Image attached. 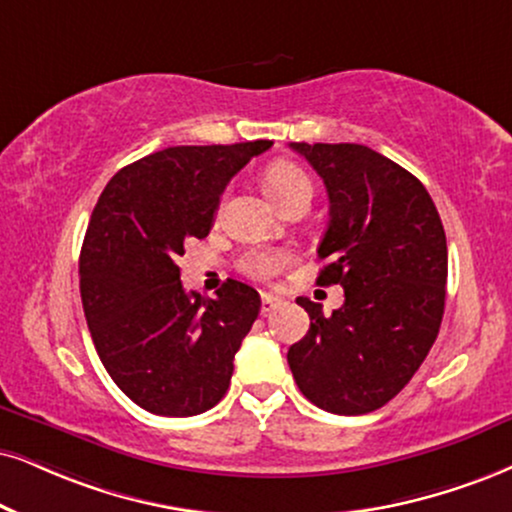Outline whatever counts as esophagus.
I'll return each instance as SVG.
<instances>
[{
	"instance_id": "34e87169",
	"label": "esophagus",
	"mask_w": 512,
	"mask_h": 512,
	"mask_svg": "<svg viewBox=\"0 0 512 512\" xmlns=\"http://www.w3.org/2000/svg\"><path fill=\"white\" fill-rule=\"evenodd\" d=\"M282 301L277 299V296H273V294H263V299H261V313L263 315H268V313H273L277 306H280Z\"/></svg>"
}]
</instances>
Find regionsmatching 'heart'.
<instances>
[{"instance_id":"1","label":"heart","mask_w":512,"mask_h":512,"mask_svg":"<svg viewBox=\"0 0 512 512\" xmlns=\"http://www.w3.org/2000/svg\"><path fill=\"white\" fill-rule=\"evenodd\" d=\"M266 189L280 208L299 197L311 199L313 194L311 178L299 166H294L289 161H277L266 170ZM285 263L287 254H282V251H251L242 261V268L251 277L268 280V277L280 273L285 268Z\"/></svg>"}]
</instances>
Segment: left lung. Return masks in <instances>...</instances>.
Instances as JSON below:
<instances>
[{
  "instance_id": "8db88e82",
  "label": "left lung",
  "mask_w": 512,
  "mask_h": 512,
  "mask_svg": "<svg viewBox=\"0 0 512 512\" xmlns=\"http://www.w3.org/2000/svg\"><path fill=\"white\" fill-rule=\"evenodd\" d=\"M330 197L318 246V285H342L344 304L299 296L311 327L289 346L294 382L327 413L382 408L418 372L439 334L449 251L439 211L422 182L363 144L292 142Z\"/></svg>"
}]
</instances>
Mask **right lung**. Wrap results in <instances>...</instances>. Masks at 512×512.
<instances>
[{"instance_id": "right-lung-1", "label": "right lung", "mask_w": 512, "mask_h": 512, "mask_svg": "<svg viewBox=\"0 0 512 512\" xmlns=\"http://www.w3.org/2000/svg\"><path fill=\"white\" fill-rule=\"evenodd\" d=\"M270 140L168 147L113 175L80 251V296L94 349L118 389L168 418L213 408L261 296L227 280L216 299L180 282L187 239L213 227L220 194Z\"/></svg>"}]
</instances>
